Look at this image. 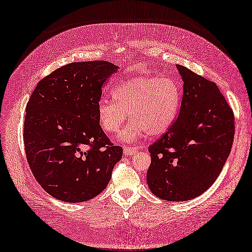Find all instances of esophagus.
Returning <instances> with one entry per match:
<instances>
[{
  "instance_id": "34e87169",
  "label": "esophagus",
  "mask_w": 252,
  "mask_h": 252,
  "mask_svg": "<svg viewBox=\"0 0 252 252\" xmlns=\"http://www.w3.org/2000/svg\"><path fill=\"white\" fill-rule=\"evenodd\" d=\"M137 152H138L137 147H134V146H125L124 147L125 156H132V155H135Z\"/></svg>"
}]
</instances>
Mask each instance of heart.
I'll list each match as a JSON object with an SVG mask.
<instances>
[{"mask_svg": "<svg viewBox=\"0 0 252 252\" xmlns=\"http://www.w3.org/2000/svg\"><path fill=\"white\" fill-rule=\"evenodd\" d=\"M114 100L102 97L97 105L98 123L105 132L115 134L129 113L133 120L121 133L128 142L144 136L166 133L176 119L181 106V87L171 78L138 76L112 89Z\"/></svg>", "mask_w": 252, "mask_h": 252, "instance_id": "1", "label": "heart"}]
</instances>
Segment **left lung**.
<instances>
[{
    "mask_svg": "<svg viewBox=\"0 0 252 252\" xmlns=\"http://www.w3.org/2000/svg\"><path fill=\"white\" fill-rule=\"evenodd\" d=\"M181 109L170 128L148 147L147 185L161 199L190 200L214 184L230 153L235 115L219 88L183 65Z\"/></svg>",
    "mask_w": 252,
    "mask_h": 252,
    "instance_id": "1",
    "label": "left lung"
}]
</instances>
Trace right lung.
<instances>
[{
  "instance_id": "obj_1",
  "label": "right lung",
  "mask_w": 252,
  "mask_h": 252,
  "mask_svg": "<svg viewBox=\"0 0 252 252\" xmlns=\"http://www.w3.org/2000/svg\"><path fill=\"white\" fill-rule=\"evenodd\" d=\"M118 66L108 61L73 62L40 80L26 106L24 145L42 189L67 202L104 191L123 156L97 118L101 88Z\"/></svg>"
}]
</instances>
